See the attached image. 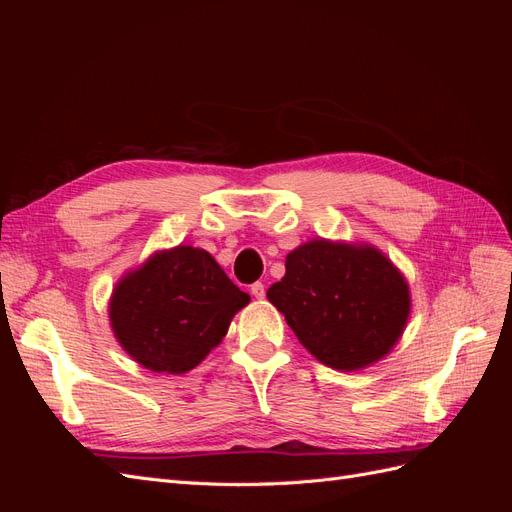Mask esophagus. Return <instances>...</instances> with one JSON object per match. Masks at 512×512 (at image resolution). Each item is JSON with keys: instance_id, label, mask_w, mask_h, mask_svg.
Here are the masks:
<instances>
[{"instance_id": "obj_1", "label": "esophagus", "mask_w": 512, "mask_h": 512, "mask_svg": "<svg viewBox=\"0 0 512 512\" xmlns=\"http://www.w3.org/2000/svg\"><path fill=\"white\" fill-rule=\"evenodd\" d=\"M250 292L254 294V297H256V299H265V284H260V282L252 284Z\"/></svg>"}]
</instances>
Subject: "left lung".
<instances>
[{
  "label": "left lung",
  "mask_w": 512,
  "mask_h": 512,
  "mask_svg": "<svg viewBox=\"0 0 512 512\" xmlns=\"http://www.w3.org/2000/svg\"><path fill=\"white\" fill-rule=\"evenodd\" d=\"M267 299L320 363L342 371L389 354L410 316L406 277L380 250L361 243L299 245Z\"/></svg>",
  "instance_id": "obj_1"
}]
</instances>
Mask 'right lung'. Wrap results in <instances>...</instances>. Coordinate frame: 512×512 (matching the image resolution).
Wrapping results in <instances>:
<instances>
[{"label":"right lung","mask_w":512,"mask_h":512,"mask_svg":"<svg viewBox=\"0 0 512 512\" xmlns=\"http://www.w3.org/2000/svg\"><path fill=\"white\" fill-rule=\"evenodd\" d=\"M250 294L213 256L177 245L153 254L115 286L108 316L121 348L158 374L194 369L228 333Z\"/></svg>","instance_id":"obj_1"}]
</instances>
